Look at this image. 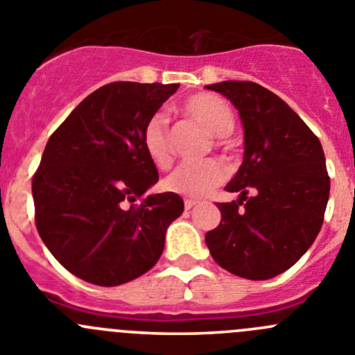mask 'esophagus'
<instances>
[{"label": "esophagus", "mask_w": 355, "mask_h": 355, "mask_svg": "<svg viewBox=\"0 0 355 355\" xmlns=\"http://www.w3.org/2000/svg\"><path fill=\"white\" fill-rule=\"evenodd\" d=\"M198 205V201L196 200H185L184 201V207H185V210H191V208H194Z\"/></svg>", "instance_id": "34e87169"}]
</instances>
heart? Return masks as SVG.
Returning a JSON list of instances; mask_svg holds the SVG:
<instances>
[{"mask_svg":"<svg viewBox=\"0 0 355 355\" xmlns=\"http://www.w3.org/2000/svg\"><path fill=\"white\" fill-rule=\"evenodd\" d=\"M184 112L203 125L211 137H227L234 128V115L227 103L215 94L201 92L185 99ZM144 147L148 157L159 168H168L171 162L168 119L164 114H154L144 129ZM227 177L226 168L218 161L200 164H184L164 180V189L185 198H203L210 194Z\"/></svg>","mask_w":355,"mask_h":355,"instance_id":"heart-1","label":"heart"}]
</instances>
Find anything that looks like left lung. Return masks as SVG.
<instances>
[{"instance_id":"left-lung-1","label":"left lung","mask_w":355,"mask_h":355,"mask_svg":"<svg viewBox=\"0 0 355 355\" xmlns=\"http://www.w3.org/2000/svg\"><path fill=\"white\" fill-rule=\"evenodd\" d=\"M207 89L226 96L243 124V162L218 203L220 224L205 241L220 268L248 280L289 270L312 247L329 200L322 145L300 115L254 82L224 80Z\"/></svg>"}]
</instances>
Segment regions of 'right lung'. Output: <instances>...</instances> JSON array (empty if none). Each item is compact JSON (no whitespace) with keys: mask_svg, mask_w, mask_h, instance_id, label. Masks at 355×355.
Returning <instances> with one entry per match:
<instances>
[{"mask_svg":"<svg viewBox=\"0 0 355 355\" xmlns=\"http://www.w3.org/2000/svg\"><path fill=\"white\" fill-rule=\"evenodd\" d=\"M177 89L103 85L49 138L33 177L36 230L52 256L85 282L114 287L147 273L184 211L175 193L145 196L159 180L144 147L145 124Z\"/></svg>","mask_w":355,"mask_h":355,"instance_id":"obj_1","label":"right lung"}]
</instances>
